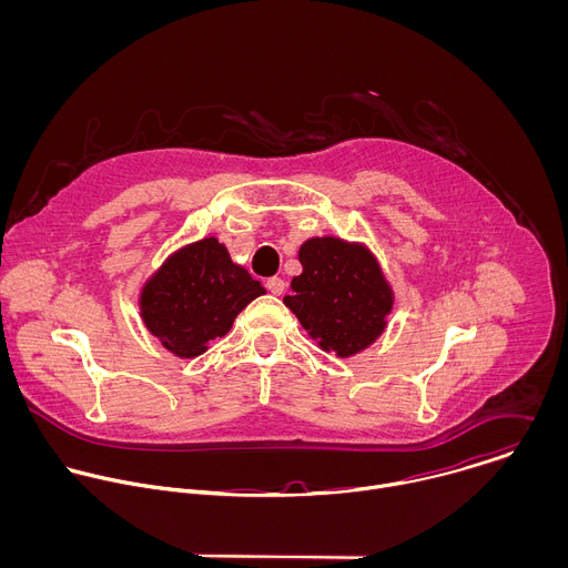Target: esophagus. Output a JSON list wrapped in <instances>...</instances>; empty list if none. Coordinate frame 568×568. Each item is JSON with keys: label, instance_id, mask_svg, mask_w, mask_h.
I'll return each mask as SVG.
<instances>
[{"label": "esophagus", "instance_id": "34e87169", "mask_svg": "<svg viewBox=\"0 0 568 568\" xmlns=\"http://www.w3.org/2000/svg\"><path fill=\"white\" fill-rule=\"evenodd\" d=\"M265 285H267V290H270L272 294H276V296L285 292V281H283V278H278V276L267 278V283H265Z\"/></svg>", "mask_w": 568, "mask_h": 568}]
</instances>
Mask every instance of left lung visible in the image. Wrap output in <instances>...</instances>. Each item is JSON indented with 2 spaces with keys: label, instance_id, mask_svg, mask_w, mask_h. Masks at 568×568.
Listing matches in <instances>:
<instances>
[{
  "label": "left lung",
  "instance_id": "left-lung-1",
  "mask_svg": "<svg viewBox=\"0 0 568 568\" xmlns=\"http://www.w3.org/2000/svg\"><path fill=\"white\" fill-rule=\"evenodd\" d=\"M303 274L285 305L323 351L351 357L386 328L393 292L371 252L342 237H310L298 250Z\"/></svg>",
  "mask_w": 568,
  "mask_h": 568
}]
</instances>
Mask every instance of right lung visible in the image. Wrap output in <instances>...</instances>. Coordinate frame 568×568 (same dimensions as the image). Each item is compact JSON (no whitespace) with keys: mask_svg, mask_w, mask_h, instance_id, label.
I'll return each mask as SVG.
<instances>
[{"mask_svg":"<svg viewBox=\"0 0 568 568\" xmlns=\"http://www.w3.org/2000/svg\"><path fill=\"white\" fill-rule=\"evenodd\" d=\"M265 287L231 261L217 237L173 254L141 290L145 328L178 357H197Z\"/></svg>","mask_w":568,"mask_h":568,"instance_id":"right-lung-1","label":"right lung"}]
</instances>
